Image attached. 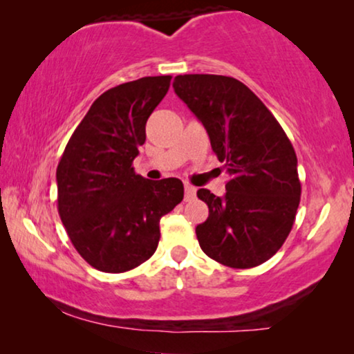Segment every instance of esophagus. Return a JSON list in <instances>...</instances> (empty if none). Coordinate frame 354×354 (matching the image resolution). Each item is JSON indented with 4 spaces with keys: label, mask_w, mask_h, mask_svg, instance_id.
<instances>
[{
    "label": "esophagus",
    "mask_w": 354,
    "mask_h": 354,
    "mask_svg": "<svg viewBox=\"0 0 354 354\" xmlns=\"http://www.w3.org/2000/svg\"><path fill=\"white\" fill-rule=\"evenodd\" d=\"M195 195H196V188L188 185V183H185V201H192L195 200Z\"/></svg>",
    "instance_id": "34e87169"
}]
</instances>
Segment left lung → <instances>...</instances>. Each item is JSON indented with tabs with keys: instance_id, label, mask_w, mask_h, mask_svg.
Instances as JSON below:
<instances>
[{
	"instance_id": "8db88e82",
	"label": "left lung",
	"mask_w": 354,
	"mask_h": 354,
	"mask_svg": "<svg viewBox=\"0 0 354 354\" xmlns=\"http://www.w3.org/2000/svg\"><path fill=\"white\" fill-rule=\"evenodd\" d=\"M172 86L205 125L230 176L224 196L206 188L196 193L209 207L196 225L198 243L217 263L256 268L280 250L297 216L301 183L292 143L263 101L234 77L185 74Z\"/></svg>"
}]
</instances>
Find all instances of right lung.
<instances>
[{
  "label": "right lung",
  "mask_w": 354,
  "mask_h": 354,
  "mask_svg": "<svg viewBox=\"0 0 354 354\" xmlns=\"http://www.w3.org/2000/svg\"><path fill=\"white\" fill-rule=\"evenodd\" d=\"M171 75L143 77L104 91L74 130L57 164V211L67 235L101 272H127L158 248L159 221L183 200L178 178L133 171L147 120Z\"/></svg>",
  "instance_id": "right-lung-1"
}]
</instances>
